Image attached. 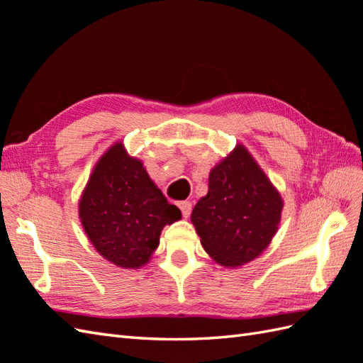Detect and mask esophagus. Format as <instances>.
I'll use <instances>...</instances> for the list:
<instances>
[{"label": "esophagus", "mask_w": 363, "mask_h": 363, "mask_svg": "<svg viewBox=\"0 0 363 363\" xmlns=\"http://www.w3.org/2000/svg\"><path fill=\"white\" fill-rule=\"evenodd\" d=\"M179 208L182 212V216L184 218H189L190 213H191V202L190 201H181L179 202Z\"/></svg>", "instance_id": "1"}]
</instances>
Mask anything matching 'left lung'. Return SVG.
<instances>
[{"mask_svg":"<svg viewBox=\"0 0 363 363\" xmlns=\"http://www.w3.org/2000/svg\"><path fill=\"white\" fill-rule=\"evenodd\" d=\"M283 201L249 151L238 145L208 176V193L193 208L202 247L216 263L257 258L280 224Z\"/></svg>","mask_w":363,"mask_h":363,"instance_id":"8db88e82","label":"left lung"}]
</instances>
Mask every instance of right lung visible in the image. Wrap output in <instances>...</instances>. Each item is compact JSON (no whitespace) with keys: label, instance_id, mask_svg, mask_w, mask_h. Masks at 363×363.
<instances>
[{"label":"right lung","instance_id":"obj_1","mask_svg":"<svg viewBox=\"0 0 363 363\" xmlns=\"http://www.w3.org/2000/svg\"><path fill=\"white\" fill-rule=\"evenodd\" d=\"M79 213L96 250L119 267L148 263L159 246L164 225L181 220V210L168 204L145 168L116 143L92 170Z\"/></svg>","mask_w":363,"mask_h":363}]
</instances>
